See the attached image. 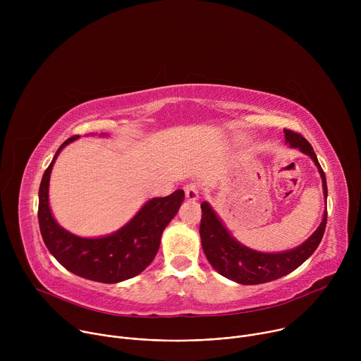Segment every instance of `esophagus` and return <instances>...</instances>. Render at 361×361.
Segmentation results:
<instances>
[{"mask_svg":"<svg viewBox=\"0 0 361 361\" xmlns=\"http://www.w3.org/2000/svg\"><path fill=\"white\" fill-rule=\"evenodd\" d=\"M184 191H185V197H187L188 200L194 201V200H198L201 188H200V185H198V184H195V183H190V184H187V185L184 187Z\"/></svg>","mask_w":361,"mask_h":361,"instance_id":"obj_1","label":"esophagus"}]
</instances>
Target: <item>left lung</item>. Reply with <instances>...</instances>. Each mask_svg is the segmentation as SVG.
I'll use <instances>...</instances> for the list:
<instances>
[{
  "label": "left lung",
  "mask_w": 361,
  "mask_h": 361,
  "mask_svg": "<svg viewBox=\"0 0 361 361\" xmlns=\"http://www.w3.org/2000/svg\"><path fill=\"white\" fill-rule=\"evenodd\" d=\"M284 135L286 144L298 148L314 161L323 181L324 197L327 198L326 176L310 142L301 134L287 128L284 130ZM201 212L200 237L205 257L221 276L245 286L277 280L300 267L319 247L327 224V212H324L319 228L298 247L281 252H262L238 243L207 201L201 204Z\"/></svg>",
  "instance_id": "1"
}]
</instances>
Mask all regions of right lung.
<instances>
[{"instance_id": "add662e5", "label": "right lung", "mask_w": 361, "mask_h": 361, "mask_svg": "<svg viewBox=\"0 0 361 361\" xmlns=\"http://www.w3.org/2000/svg\"><path fill=\"white\" fill-rule=\"evenodd\" d=\"M64 141L45 170L38 191V223L48 251L68 271L98 283H120L145 270L156 257L161 234L177 214L184 191L148 200L141 210L113 234L84 238L64 230L53 217L48 202V185L60 151L77 140Z\"/></svg>"}]
</instances>
